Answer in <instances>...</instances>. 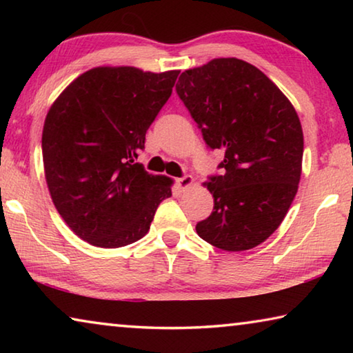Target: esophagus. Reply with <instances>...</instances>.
Returning a JSON list of instances; mask_svg holds the SVG:
<instances>
[{
  "label": "esophagus",
  "mask_w": 353,
  "mask_h": 353,
  "mask_svg": "<svg viewBox=\"0 0 353 353\" xmlns=\"http://www.w3.org/2000/svg\"><path fill=\"white\" fill-rule=\"evenodd\" d=\"M193 182H194V179L191 176H182V177L177 179V185H179V188H181V190H187Z\"/></svg>",
  "instance_id": "1"
}]
</instances>
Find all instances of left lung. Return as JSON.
<instances>
[{
  "mask_svg": "<svg viewBox=\"0 0 353 353\" xmlns=\"http://www.w3.org/2000/svg\"><path fill=\"white\" fill-rule=\"evenodd\" d=\"M176 92L210 149L224 154L208 177L213 212L196 232L214 248L259 246L297 193L303 134L294 107L265 73L235 57L183 71Z\"/></svg>",
  "mask_w": 353,
  "mask_h": 353,
  "instance_id": "1",
  "label": "left lung"
}]
</instances>
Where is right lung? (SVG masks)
<instances>
[{"instance_id": "obj_1", "label": "right lung", "mask_w": 353, "mask_h": 353, "mask_svg": "<svg viewBox=\"0 0 353 353\" xmlns=\"http://www.w3.org/2000/svg\"><path fill=\"white\" fill-rule=\"evenodd\" d=\"M179 73L88 70L48 112L41 135L46 183L57 212L83 241L105 249L139 241L171 196V179L149 174L135 159Z\"/></svg>"}]
</instances>
